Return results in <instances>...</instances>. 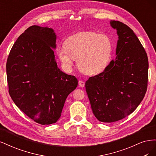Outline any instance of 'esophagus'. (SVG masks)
<instances>
[{
  "mask_svg": "<svg viewBox=\"0 0 156 156\" xmlns=\"http://www.w3.org/2000/svg\"><path fill=\"white\" fill-rule=\"evenodd\" d=\"M84 81H79V87H84Z\"/></svg>",
  "mask_w": 156,
  "mask_h": 156,
  "instance_id": "34e87169",
  "label": "esophagus"
}]
</instances>
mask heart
<instances>
[{"label":"heart","mask_w":156,"mask_h":156,"mask_svg":"<svg viewBox=\"0 0 156 156\" xmlns=\"http://www.w3.org/2000/svg\"><path fill=\"white\" fill-rule=\"evenodd\" d=\"M112 44L106 34H98L92 31H84L69 36L64 47L57 50L61 62L66 69L72 68L77 58L79 69L87 75L100 73L108 66L111 59Z\"/></svg>","instance_id":"heart-1"}]
</instances>
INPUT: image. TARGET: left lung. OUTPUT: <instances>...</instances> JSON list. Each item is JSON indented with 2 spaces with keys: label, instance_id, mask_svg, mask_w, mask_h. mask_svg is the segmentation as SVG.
Listing matches in <instances>:
<instances>
[{
  "label": "left lung",
  "instance_id": "1",
  "mask_svg": "<svg viewBox=\"0 0 156 156\" xmlns=\"http://www.w3.org/2000/svg\"><path fill=\"white\" fill-rule=\"evenodd\" d=\"M110 23L119 38L116 60L85 83L93 114L99 121L108 123L123 119L136 109L148 81V56L138 37L124 23Z\"/></svg>",
  "mask_w": 156,
  "mask_h": 156
}]
</instances>
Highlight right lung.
<instances>
[{
  "label": "right lung",
  "mask_w": 156,
  "mask_h": 156,
  "mask_svg": "<svg viewBox=\"0 0 156 156\" xmlns=\"http://www.w3.org/2000/svg\"><path fill=\"white\" fill-rule=\"evenodd\" d=\"M56 36L48 27L31 26L18 37L6 62L9 94L15 104L41 125L56 123L77 78L57 66Z\"/></svg>",
  "instance_id": "right-lung-1"
}]
</instances>
